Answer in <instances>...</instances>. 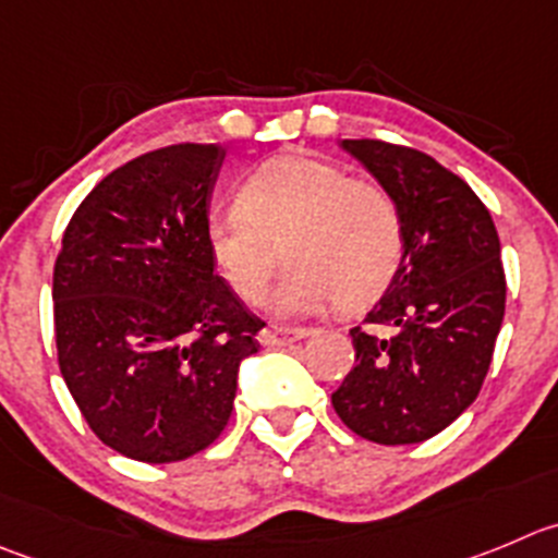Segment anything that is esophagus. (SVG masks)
Listing matches in <instances>:
<instances>
[{
	"label": "esophagus",
	"instance_id": "1",
	"mask_svg": "<svg viewBox=\"0 0 558 558\" xmlns=\"http://www.w3.org/2000/svg\"><path fill=\"white\" fill-rule=\"evenodd\" d=\"M304 337H306L304 328L268 326L265 331H259V344H265V348H282V344H293Z\"/></svg>",
	"mask_w": 558,
	"mask_h": 558
}]
</instances>
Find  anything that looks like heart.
<instances>
[{"label":"heart","mask_w":558,"mask_h":558,"mask_svg":"<svg viewBox=\"0 0 558 558\" xmlns=\"http://www.w3.org/2000/svg\"><path fill=\"white\" fill-rule=\"evenodd\" d=\"M208 252L241 299L263 301L284 257L293 268L276 290L279 315L348 310L378 299L402 263V221L395 199L373 180L304 153H284L254 169L238 208L205 225Z\"/></svg>","instance_id":"b5f03b06"}]
</instances>
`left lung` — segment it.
I'll list each match as a JSON object with an SVG mask.
<instances>
[{"mask_svg":"<svg viewBox=\"0 0 558 558\" xmlns=\"http://www.w3.org/2000/svg\"><path fill=\"white\" fill-rule=\"evenodd\" d=\"M395 199L402 263L364 326L333 411L367 441L418 444L476 400L504 320L507 279L490 210L433 156L378 140H342Z\"/></svg>","mask_w":558,"mask_h":558,"instance_id":"1","label":"left lung"}]
</instances>
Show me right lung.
<instances>
[{
  "mask_svg": "<svg viewBox=\"0 0 558 558\" xmlns=\"http://www.w3.org/2000/svg\"><path fill=\"white\" fill-rule=\"evenodd\" d=\"M221 161V145L145 153L106 174L62 235V378L100 441L142 463L210 447L259 348L263 320L214 274L205 238Z\"/></svg>",
  "mask_w": 558,
  "mask_h": 558,
  "instance_id": "obj_1",
  "label": "right lung"
}]
</instances>
